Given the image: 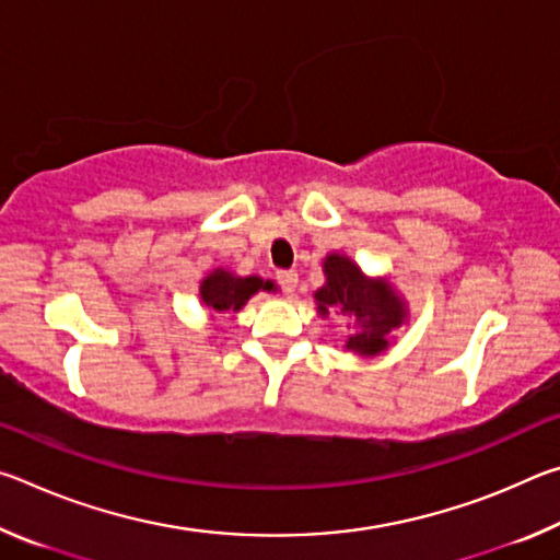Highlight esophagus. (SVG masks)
Instances as JSON below:
<instances>
[{"instance_id":"esophagus-1","label":"esophagus","mask_w":560,"mask_h":560,"mask_svg":"<svg viewBox=\"0 0 560 560\" xmlns=\"http://www.w3.org/2000/svg\"><path fill=\"white\" fill-rule=\"evenodd\" d=\"M277 281H279V287H281V291L287 293V296H291L293 291H296V283H299V273L296 271H279L277 273Z\"/></svg>"}]
</instances>
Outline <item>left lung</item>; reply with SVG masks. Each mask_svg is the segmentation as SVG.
Returning a JSON list of instances; mask_svg holds the SVG:
<instances>
[{
    "instance_id": "1",
    "label": "left lung",
    "mask_w": 560,
    "mask_h": 560,
    "mask_svg": "<svg viewBox=\"0 0 560 560\" xmlns=\"http://www.w3.org/2000/svg\"><path fill=\"white\" fill-rule=\"evenodd\" d=\"M326 283L314 299L320 316H350L355 330L346 348L358 355H381L390 346V334L407 320L405 301L385 279H368L353 259L328 254L324 261Z\"/></svg>"
}]
</instances>
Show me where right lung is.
<instances>
[{"mask_svg": "<svg viewBox=\"0 0 560 560\" xmlns=\"http://www.w3.org/2000/svg\"><path fill=\"white\" fill-rule=\"evenodd\" d=\"M273 283L259 277H234L226 269H214L200 283V299L207 308L217 314L240 311L257 291H271Z\"/></svg>", "mask_w": 560, "mask_h": 560, "instance_id": "1", "label": "right lung"}]
</instances>
